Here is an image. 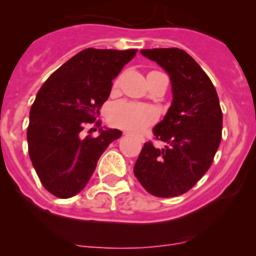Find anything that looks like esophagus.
I'll use <instances>...</instances> for the list:
<instances>
[{
    "mask_svg": "<svg viewBox=\"0 0 256 256\" xmlns=\"http://www.w3.org/2000/svg\"><path fill=\"white\" fill-rule=\"evenodd\" d=\"M125 135H126V132H125Z\"/></svg>",
    "mask_w": 256,
    "mask_h": 256,
    "instance_id": "obj_1",
    "label": "esophagus"
}]
</instances>
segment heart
Wrapping results in <instances>:
<instances>
[{"label": "heart", "mask_w": 256, "mask_h": 256, "mask_svg": "<svg viewBox=\"0 0 256 256\" xmlns=\"http://www.w3.org/2000/svg\"><path fill=\"white\" fill-rule=\"evenodd\" d=\"M109 118L114 125L138 132L156 120V112L148 105L120 102L112 108Z\"/></svg>", "instance_id": "obj_1"}]
</instances>
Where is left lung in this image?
<instances>
[{
    "label": "left lung",
    "instance_id": "left-lung-1",
    "mask_svg": "<svg viewBox=\"0 0 256 256\" xmlns=\"http://www.w3.org/2000/svg\"><path fill=\"white\" fill-rule=\"evenodd\" d=\"M141 54L171 79V106L154 128L164 148L144 144L134 174L152 196L176 197L190 190L213 162L222 140L218 94L200 64L178 48L142 49Z\"/></svg>",
    "mask_w": 256,
    "mask_h": 256
}]
</instances>
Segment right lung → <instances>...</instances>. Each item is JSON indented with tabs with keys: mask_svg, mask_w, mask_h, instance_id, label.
Instances as JSON below:
<instances>
[{
	"mask_svg": "<svg viewBox=\"0 0 256 256\" xmlns=\"http://www.w3.org/2000/svg\"><path fill=\"white\" fill-rule=\"evenodd\" d=\"M138 49L88 48L56 69L37 92L30 112L28 154L43 187L59 198L78 194L94 174L98 160L122 135L99 128L82 138L112 92V80Z\"/></svg>",
	"mask_w": 256,
	"mask_h": 256,
	"instance_id": "obj_1",
	"label": "right lung"
}]
</instances>
